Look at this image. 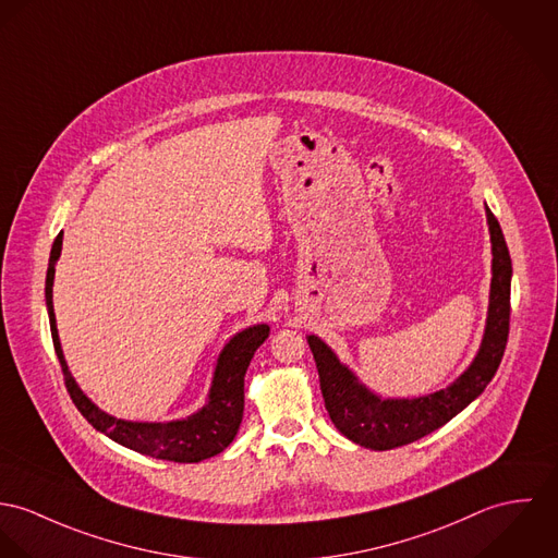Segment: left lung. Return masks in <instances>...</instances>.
<instances>
[{
	"label": "left lung",
	"mask_w": 558,
	"mask_h": 558,
	"mask_svg": "<svg viewBox=\"0 0 558 558\" xmlns=\"http://www.w3.org/2000/svg\"><path fill=\"white\" fill-rule=\"evenodd\" d=\"M486 218L493 244V282L486 329L471 366L445 389L420 398H383L344 366L318 336H308L325 409L333 426L349 440L374 451L413 442L464 411L493 380L509 333L511 258L500 225L488 205Z\"/></svg>",
	"instance_id": "1"
}]
</instances>
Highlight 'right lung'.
<instances>
[{
  "label": "right lung",
  "mask_w": 558,
  "mask_h": 558,
  "mask_svg": "<svg viewBox=\"0 0 558 558\" xmlns=\"http://www.w3.org/2000/svg\"><path fill=\"white\" fill-rule=\"evenodd\" d=\"M62 240L63 231L56 238L53 248H51L45 298H47V310H49L53 347H56L58 360L62 364L65 387H68L72 402L81 411V415L98 433L107 434L111 440L124 445L132 451H138L143 456H151L158 460L201 462L205 458H211V456L225 451L240 430V424L244 417V376H246L250 360L254 357L256 349L269 336V325L258 323V325L246 327L225 344V349L220 351L218 362H216L207 402L196 413L187 415L184 420H173V422L118 420V417L105 413L102 409H98L81 391L74 376L68 371V364L63 357L62 342H60L58 323H56V310H53L56 263L62 254Z\"/></svg>",
  "instance_id": "1"
}]
</instances>
